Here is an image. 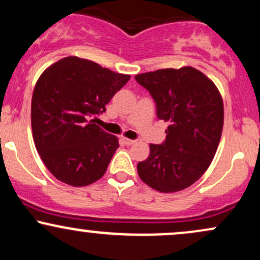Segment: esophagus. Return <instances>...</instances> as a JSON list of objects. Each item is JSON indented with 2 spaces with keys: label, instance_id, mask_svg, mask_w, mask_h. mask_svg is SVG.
I'll return each mask as SVG.
<instances>
[{
  "label": "esophagus",
  "instance_id": "esophagus-1",
  "mask_svg": "<svg viewBox=\"0 0 260 260\" xmlns=\"http://www.w3.org/2000/svg\"><path fill=\"white\" fill-rule=\"evenodd\" d=\"M122 142H123L126 145H132V144H134V143H136V140L128 139V138H122Z\"/></svg>",
  "mask_w": 260,
  "mask_h": 260
}]
</instances>
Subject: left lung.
Returning a JSON list of instances; mask_svg holds the SVG:
<instances>
[{
    "label": "left lung",
    "mask_w": 260,
    "mask_h": 260,
    "mask_svg": "<svg viewBox=\"0 0 260 260\" xmlns=\"http://www.w3.org/2000/svg\"><path fill=\"white\" fill-rule=\"evenodd\" d=\"M134 78L153 96L157 117L169 122L165 142L150 144L148 159L137 166L140 180L161 193L186 189L215 156L223 126L221 94L213 80L189 66Z\"/></svg>",
    "instance_id": "8db88e82"
}]
</instances>
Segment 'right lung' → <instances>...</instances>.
Here are the masks:
<instances>
[{
    "label": "right lung",
    "instance_id": "add662e5",
    "mask_svg": "<svg viewBox=\"0 0 260 260\" xmlns=\"http://www.w3.org/2000/svg\"><path fill=\"white\" fill-rule=\"evenodd\" d=\"M95 62L70 56L47 67L31 98L35 147L49 171L73 187L105 175L118 138L91 120L129 80Z\"/></svg>",
    "mask_w": 260,
    "mask_h": 260
}]
</instances>
